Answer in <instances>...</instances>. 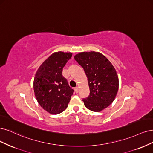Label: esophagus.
I'll list each match as a JSON object with an SVG mask.
<instances>
[{
    "label": "esophagus",
    "mask_w": 153,
    "mask_h": 153,
    "mask_svg": "<svg viewBox=\"0 0 153 153\" xmlns=\"http://www.w3.org/2000/svg\"><path fill=\"white\" fill-rule=\"evenodd\" d=\"M74 90H75V92H76V93H78V92H79V88H78V87L75 88Z\"/></svg>",
    "instance_id": "esophagus-1"
}]
</instances>
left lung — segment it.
Returning <instances> with one entry per match:
<instances>
[{
  "mask_svg": "<svg viewBox=\"0 0 153 153\" xmlns=\"http://www.w3.org/2000/svg\"><path fill=\"white\" fill-rule=\"evenodd\" d=\"M74 59L85 71L90 88V95L82 100L84 104L90 111H102L111 104L117 95L119 79L116 69L99 52H81Z\"/></svg>",
  "mask_w": 153,
  "mask_h": 153,
  "instance_id": "8db88e82",
  "label": "left lung"
}]
</instances>
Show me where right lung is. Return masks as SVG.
<instances>
[{
  "mask_svg": "<svg viewBox=\"0 0 153 153\" xmlns=\"http://www.w3.org/2000/svg\"><path fill=\"white\" fill-rule=\"evenodd\" d=\"M72 53H53L37 69L33 79L36 99L43 109L51 114L65 111L74 90L62 76V70Z\"/></svg>",
  "mask_w": 153,
  "mask_h": 153,
  "instance_id": "1",
  "label": "right lung"
}]
</instances>
